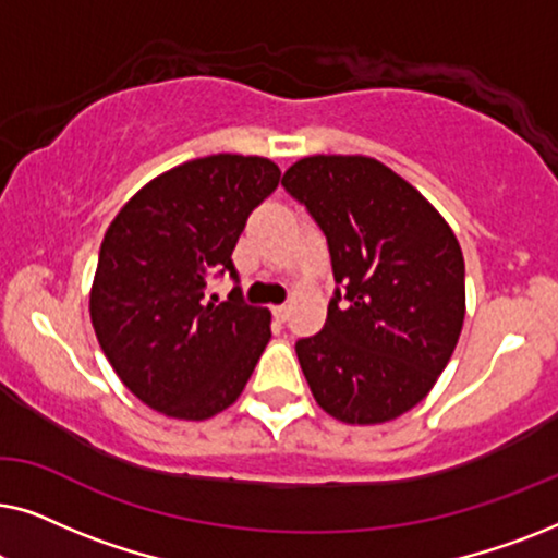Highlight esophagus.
Listing matches in <instances>:
<instances>
[{
  "instance_id": "esophagus-1",
  "label": "esophagus",
  "mask_w": 558,
  "mask_h": 558,
  "mask_svg": "<svg viewBox=\"0 0 558 558\" xmlns=\"http://www.w3.org/2000/svg\"><path fill=\"white\" fill-rule=\"evenodd\" d=\"M271 312H274V319H277V323H287V319H289V307H287V304H277V307H274Z\"/></svg>"
}]
</instances>
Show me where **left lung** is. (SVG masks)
Returning <instances> with one entry per match:
<instances>
[{"label": "left lung", "mask_w": 558, "mask_h": 558, "mask_svg": "<svg viewBox=\"0 0 558 558\" xmlns=\"http://www.w3.org/2000/svg\"><path fill=\"white\" fill-rule=\"evenodd\" d=\"M281 185L323 228L342 287L323 330L296 342L312 396L345 424L407 414L460 340V241L414 185L373 157H304Z\"/></svg>", "instance_id": "8db88e82"}]
</instances>
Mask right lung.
<instances>
[{
    "label": "right lung",
    "mask_w": 558,
    "mask_h": 558,
    "mask_svg": "<svg viewBox=\"0 0 558 558\" xmlns=\"http://www.w3.org/2000/svg\"><path fill=\"white\" fill-rule=\"evenodd\" d=\"M266 157L210 155L149 180L111 220L90 287L98 345L129 391L172 418L203 422L239 399L271 312L226 302L213 274L239 279L231 254L251 210L279 185Z\"/></svg>",
    "instance_id": "1"
}]
</instances>
